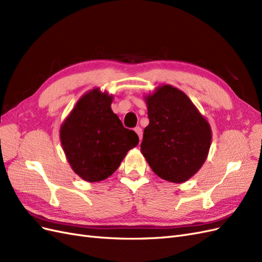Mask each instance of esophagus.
<instances>
[{"mask_svg": "<svg viewBox=\"0 0 262 262\" xmlns=\"http://www.w3.org/2000/svg\"><path fill=\"white\" fill-rule=\"evenodd\" d=\"M135 132L137 133V135L139 137V140L141 141V139H143V129H141L140 127L138 126V127H136V128H135Z\"/></svg>", "mask_w": 262, "mask_h": 262, "instance_id": "34e87169", "label": "esophagus"}]
</instances>
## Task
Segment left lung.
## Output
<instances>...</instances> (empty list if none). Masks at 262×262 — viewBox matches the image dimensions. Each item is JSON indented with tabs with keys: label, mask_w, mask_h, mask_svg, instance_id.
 <instances>
[{
	"label": "left lung",
	"mask_w": 262,
	"mask_h": 262,
	"mask_svg": "<svg viewBox=\"0 0 262 262\" xmlns=\"http://www.w3.org/2000/svg\"><path fill=\"white\" fill-rule=\"evenodd\" d=\"M149 125L144 130L141 154L163 180L182 183L205 162L211 147L208 122L184 92L162 85L146 96Z\"/></svg>",
	"instance_id": "8db88e82"
}]
</instances>
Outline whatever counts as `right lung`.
I'll use <instances>...</instances> for the list:
<instances>
[{
    "label": "right lung",
    "mask_w": 262,
    "mask_h": 262,
    "mask_svg": "<svg viewBox=\"0 0 262 262\" xmlns=\"http://www.w3.org/2000/svg\"><path fill=\"white\" fill-rule=\"evenodd\" d=\"M113 96L93 89L77 102L60 127V140L72 170L89 182L105 180L127 151L139 143L137 134L113 113Z\"/></svg>",
    "instance_id": "right-lung-1"
}]
</instances>
